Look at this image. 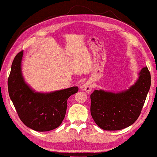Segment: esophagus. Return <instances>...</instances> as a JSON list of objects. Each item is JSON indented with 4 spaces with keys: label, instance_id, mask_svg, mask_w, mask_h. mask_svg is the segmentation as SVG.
I'll use <instances>...</instances> for the list:
<instances>
[{
    "label": "esophagus",
    "instance_id": "esophagus-1",
    "mask_svg": "<svg viewBox=\"0 0 157 157\" xmlns=\"http://www.w3.org/2000/svg\"><path fill=\"white\" fill-rule=\"evenodd\" d=\"M81 89L82 91H86V93H89V92H91L92 89V84L91 82L88 81L84 83L83 85L81 86Z\"/></svg>",
    "mask_w": 157,
    "mask_h": 157
}]
</instances>
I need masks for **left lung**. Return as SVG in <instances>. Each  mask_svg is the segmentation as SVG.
Returning <instances> with one entry per match:
<instances>
[{
    "label": "left lung",
    "instance_id": "1",
    "mask_svg": "<svg viewBox=\"0 0 157 157\" xmlns=\"http://www.w3.org/2000/svg\"><path fill=\"white\" fill-rule=\"evenodd\" d=\"M150 85V73L146 66L128 90L118 94L95 90L90 96L92 118L105 131L121 130L131 126L140 116Z\"/></svg>",
    "mask_w": 157,
    "mask_h": 157
}]
</instances>
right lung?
<instances>
[{"instance_id": "right-lung-1", "label": "right lung", "mask_w": 157, "mask_h": 157, "mask_svg": "<svg viewBox=\"0 0 157 157\" xmlns=\"http://www.w3.org/2000/svg\"><path fill=\"white\" fill-rule=\"evenodd\" d=\"M21 50L14 57L7 79L9 96L19 117L25 125L36 131H48L60 126L66 115L67 100L78 91V86L40 94L25 83L21 71Z\"/></svg>"}]
</instances>
